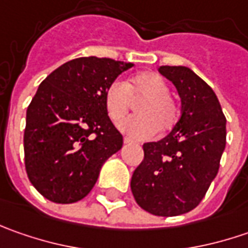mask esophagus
Wrapping results in <instances>:
<instances>
[{
	"instance_id": "1",
	"label": "esophagus",
	"mask_w": 248,
	"mask_h": 248,
	"mask_svg": "<svg viewBox=\"0 0 248 248\" xmlns=\"http://www.w3.org/2000/svg\"><path fill=\"white\" fill-rule=\"evenodd\" d=\"M124 143H132V139H129L128 137H124Z\"/></svg>"
}]
</instances>
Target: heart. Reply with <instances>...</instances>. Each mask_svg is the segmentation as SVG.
Instances as JSON below:
<instances>
[{"mask_svg":"<svg viewBox=\"0 0 248 248\" xmlns=\"http://www.w3.org/2000/svg\"><path fill=\"white\" fill-rule=\"evenodd\" d=\"M105 109L111 123L120 124L128 116L132 103L137 101L135 117L121 124V129L129 137L148 139L158 132L174 128L179 120V106L170 95V87L157 73L135 74L127 84L114 80L103 95Z\"/></svg>","mask_w":248,"mask_h":248,"instance_id":"heart-1","label":"heart"}]
</instances>
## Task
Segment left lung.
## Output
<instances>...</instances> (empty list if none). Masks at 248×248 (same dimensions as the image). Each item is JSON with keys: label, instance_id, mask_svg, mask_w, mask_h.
I'll return each mask as SVG.
<instances>
[{"label": "left lung", "instance_id": "8db88e82", "mask_svg": "<svg viewBox=\"0 0 248 248\" xmlns=\"http://www.w3.org/2000/svg\"><path fill=\"white\" fill-rule=\"evenodd\" d=\"M176 87L181 117L166 138L143 145L131 190L140 208L175 217L192 211L207 193L226 143V119L211 87L185 66H160Z\"/></svg>", "mask_w": 248, "mask_h": 248}]
</instances>
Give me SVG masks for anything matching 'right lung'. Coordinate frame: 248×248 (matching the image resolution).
Segmentation results:
<instances>
[{"label": "right lung", "instance_id": "obj_1", "mask_svg": "<svg viewBox=\"0 0 248 248\" xmlns=\"http://www.w3.org/2000/svg\"><path fill=\"white\" fill-rule=\"evenodd\" d=\"M132 63L77 58L53 70L30 102L24 128V167L33 186L59 204L84 199L123 135L105 109V90Z\"/></svg>", "mask_w": 248, "mask_h": 248}]
</instances>
